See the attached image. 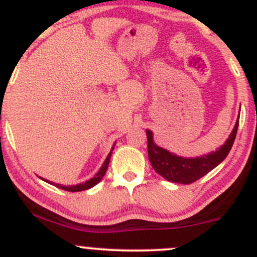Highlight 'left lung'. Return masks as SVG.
<instances>
[{"label":"left lung","instance_id":"1","mask_svg":"<svg viewBox=\"0 0 257 257\" xmlns=\"http://www.w3.org/2000/svg\"><path fill=\"white\" fill-rule=\"evenodd\" d=\"M237 126H239V119L224 145H221L215 152L198 158L178 157L164 148L158 147L153 141V133L147 129L148 158L150 164L158 174L162 175L168 181L178 184L194 183L208 174L210 170L217 167L227 157L236 138Z\"/></svg>","mask_w":257,"mask_h":257}]
</instances>
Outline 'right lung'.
I'll use <instances>...</instances> for the list:
<instances>
[{"label": "right lung", "instance_id": "right-lung-1", "mask_svg": "<svg viewBox=\"0 0 257 257\" xmlns=\"http://www.w3.org/2000/svg\"><path fill=\"white\" fill-rule=\"evenodd\" d=\"M114 145H115V144H114ZM114 145H113L112 150L114 149ZM112 150H110V153H109V154H108L107 159L104 160V163H103L102 168H100L99 172H98L97 174H95L94 178L89 179V180H87V181H85V183L78 184V185L66 186V185H61V184H56V186H57V188H59V189H63V190H66V191H72V193H76V191L87 190V189H90V188H92V186H94L95 184H98L100 180H102V178L104 177L105 172H107L108 165H109V162H110V157H112ZM51 184H53V183H51Z\"/></svg>", "mask_w": 257, "mask_h": 257}]
</instances>
